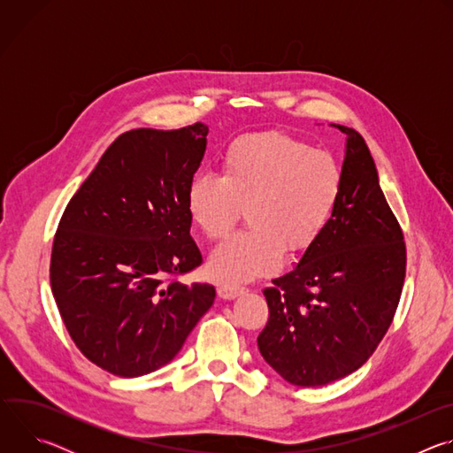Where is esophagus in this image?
<instances>
[{"mask_svg":"<svg viewBox=\"0 0 453 453\" xmlns=\"http://www.w3.org/2000/svg\"><path fill=\"white\" fill-rule=\"evenodd\" d=\"M217 292L222 299H234V297L242 296L245 292V288L243 287H234V285H220L217 288Z\"/></svg>","mask_w":453,"mask_h":453,"instance_id":"esophagus-1","label":"esophagus"}]
</instances>
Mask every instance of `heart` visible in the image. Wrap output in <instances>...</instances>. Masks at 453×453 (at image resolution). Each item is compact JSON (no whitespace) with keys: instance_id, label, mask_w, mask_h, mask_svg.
<instances>
[{"instance_id":"obj_1","label":"heart","mask_w":453,"mask_h":453,"mask_svg":"<svg viewBox=\"0 0 453 453\" xmlns=\"http://www.w3.org/2000/svg\"><path fill=\"white\" fill-rule=\"evenodd\" d=\"M344 173L326 150L281 133H250L220 156V175H196L186 189L189 222L220 240L245 206L247 229L219 245L208 264L222 283L240 285L267 276L308 252L326 231L342 199Z\"/></svg>"}]
</instances>
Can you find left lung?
Segmentation results:
<instances>
[{"label":"left lung","instance_id":"left-lung-1","mask_svg":"<svg viewBox=\"0 0 453 453\" xmlns=\"http://www.w3.org/2000/svg\"><path fill=\"white\" fill-rule=\"evenodd\" d=\"M339 128L348 134L339 208L297 267L264 290L269 320L257 348L299 387L326 385L362 367L389 330L405 281L403 231L371 152L355 128Z\"/></svg>","mask_w":453,"mask_h":453}]
</instances>
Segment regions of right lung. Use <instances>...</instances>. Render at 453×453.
I'll return each mask as SVG.
<instances>
[{
    "instance_id": "add662e5",
    "label": "right lung",
    "mask_w": 453,
    "mask_h": 453,
    "mask_svg": "<svg viewBox=\"0 0 453 453\" xmlns=\"http://www.w3.org/2000/svg\"><path fill=\"white\" fill-rule=\"evenodd\" d=\"M206 136L201 121L119 134L62 213L51 292L75 346L111 374L168 364L215 301L213 285L179 281L203 264L186 189Z\"/></svg>"
}]
</instances>
